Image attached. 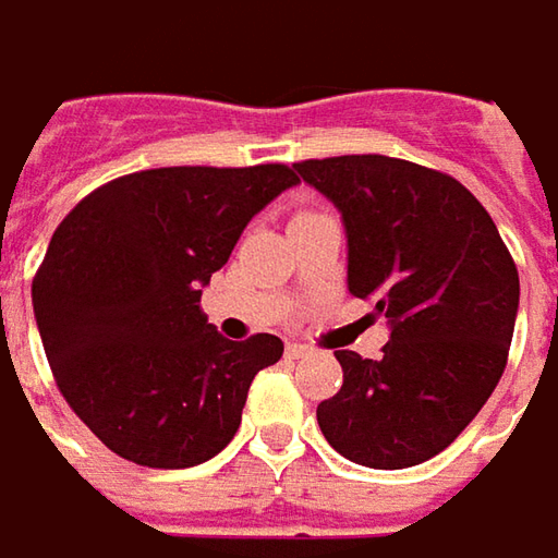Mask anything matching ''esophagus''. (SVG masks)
<instances>
[{
    "label": "esophagus",
    "mask_w": 558,
    "mask_h": 558,
    "mask_svg": "<svg viewBox=\"0 0 558 558\" xmlns=\"http://www.w3.org/2000/svg\"><path fill=\"white\" fill-rule=\"evenodd\" d=\"M312 355V349L308 345H302V342H290L287 345V357H293V361H299V357H308Z\"/></svg>",
    "instance_id": "34e87169"
}]
</instances>
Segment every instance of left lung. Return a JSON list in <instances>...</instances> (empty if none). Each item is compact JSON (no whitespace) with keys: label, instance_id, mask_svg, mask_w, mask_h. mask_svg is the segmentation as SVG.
<instances>
[{"label":"left lung","instance_id":"left-lung-1","mask_svg":"<svg viewBox=\"0 0 558 558\" xmlns=\"http://www.w3.org/2000/svg\"><path fill=\"white\" fill-rule=\"evenodd\" d=\"M342 216L349 293L389 320L383 357L337 352L342 386L317 404L330 448L404 470L451 445L507 367L519 271L485 206L426 166L352 154L293 166Z\"/></svg>","mask_w":558,"mask_h":558}]
</instances>
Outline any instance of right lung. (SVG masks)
Returning a JSON list of instances; mask_svg holds the SVG:
<instances>
[{
    "instance_id": "1",
    "label": "right lung",
    "mask_w": 558,
    "mask_h": 558,
    "mask_svg": "<svg viewBox=\"0 0 558 558\" xmlns=\"http://www.w3.org/2000/svg\"><path fill=\"white\" fill-rule=\"evenodd\" d=\"M293 184L280 163L145 169L92 191L51 234L36 327L73 413L123 460L187 470L234 438L253 376L283 342L221 337L203 287Z\"/></svg>"
}]
</instances>
